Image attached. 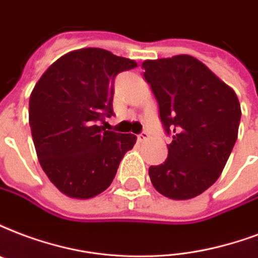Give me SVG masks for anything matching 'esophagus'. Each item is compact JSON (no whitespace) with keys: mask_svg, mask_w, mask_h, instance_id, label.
Here are the masks:
<instances>
[{"mask_svg":"<svg viewBox=\"0 0 258 258\" xmlns=\"http://www.w3.org/2000/svg\"><path fill=\"white\" fill-rule=\"evenodd\" d=\"M147 139H149V134H147L146 131H143V133H141L138 135V142H145Z\"/></svg>","mask_w":258,"mask_h":258,"instance_id":"esophagus-1","label":"esophagus"}]
</instances>
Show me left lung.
<instances>
[{"instance_id":"8db88e82","label":"left lung","mask_w":258,"mask_h":258,"mask_svg":"<svg viewBox=\"0 0 258 258\" xmlns=\"http://www.w3.org/2000/svg\"><path fill=\"white\" fill-rule=\"evenodd\" d=\"M142 68L173 138L164 164L149 168L151 184L169 199L196 198L219 178L235 145L238 97L190 55L147 59Z\"/></svg>"}]
</instances>
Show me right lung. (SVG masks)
Returning <instances> with one entry per match:
<instances>
[{"label":"right lung","instance_id":"add662e5","mask_svg":"<svg viewBox=\"0 0 258 258\" xmlns=\"http://www.w3.org/2000/svg\"><path fill=\"white\" fill-rule=\"evenodd\" d=\"M103 48H80L56 59L29 96V125L40 166L60 192L90 199L111 185L133 134L105 131L113 113V81L137 68Z\"/></svg>","mask_w":258,"mask_h":258}]
</instances>
